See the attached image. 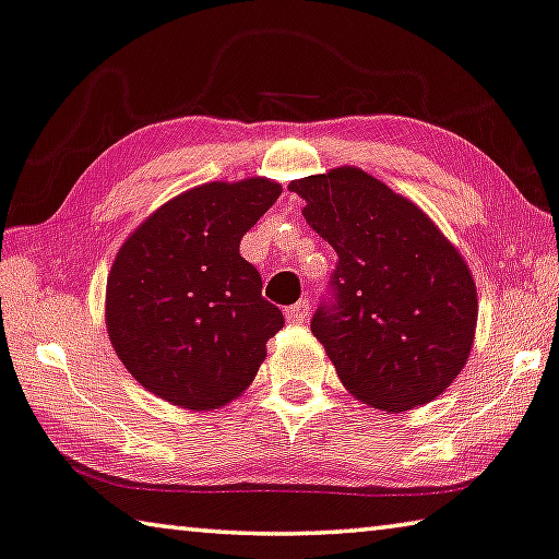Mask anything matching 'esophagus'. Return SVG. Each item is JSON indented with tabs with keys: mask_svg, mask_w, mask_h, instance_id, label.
Instances as JSON below:
<instances>
[{
	"mask_svg": "<svg viewBox=\"0 0 559 559\" xmlns=\"http://www.w3.org/2000/svg\"><path fill=\"white\" fill-rule=\"evenodd\" d=\"M309 312H312V307H309V301H307V299H299L297 305H292V307L285 309V317H287L289 324H305Z\"/></svg>",
	"mask_w": 559,
	"mask_h": 559,
	"instance_id": "34e87169",
	"label": "esophagus"
}]
</instances>
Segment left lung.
Instances as JSON below:
<instances>
[{
  "mask_svg": "<svg viewBox=\"0 0 559 559\" xmlns=\"http://www.w3.org/2000/svg\"><path fill=\"white\" fill-rule=\"evenodd\" d=\"M307 225L340 254L336 305L312 334L344 389L401 414L451 386L468 361L478 292L473 272L414 200L354 166L289 182Z\"/></svg>",
  "mask_w": 559,
  "mask_h": 559,
  "instance_id": "left-lung-1",
  "label": "left lung"
}]
</instances>
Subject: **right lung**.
Here are the masks:
<instances>
[{"label":"right lung","mask_w":559,"mask_h":559,"mask_svg":"<svg viewBox=\"0 0 559 559\" xmlns=\"http://www.w3.org/2000/svg\"><path fill=\"white\" fill-rule=\"evenodd\" d=\"M280 193V182L260 176L203 182L126 237L106 282V332L153 396L213 411L258 377L285 317L262 299L240 240Z\"/></svg>","instance_id":"1"}]
</instances>
